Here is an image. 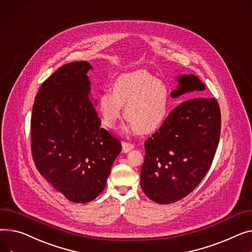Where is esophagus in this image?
Here are the masks:
<instances>
[{"instance_id":"obj_1","label":"esophagus","mask_w":252,"mask_h":252,"mask_svg":"<svg viewBox=\"0 0 252 252\" xmlns=\"http://www.w3.org/2000/svg\"><path fill=\"white\" fill-rule=\"evenodd\" d=\"M132 149H133V145L132 144L123 142V153H127Z\"/></svg>"}]
</instances>
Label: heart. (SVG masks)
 <instances>
[{
  "instance_id": "heart-1",
  "label": "heart",
  "mask_w": 252,
  "mask_h": 252,
  "mask_svg": "<svg viewBox=\"0 0 252 252\" xmlns=\"http://www.w3.org/2000/svg\"><path fill=\"white\" fill-rule=\"evenodd\" d=\"M97 111L108 128H115L123 116L130 128L143 135L157 131L164 124L169 107V91L165 84L145 71L117 77L111 93L104 91L97 97Z\"/></svg>"
}]
</instances>
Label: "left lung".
<instances>
[{"label":"left lung","mask_w":252,"mask_h":252,"mask_svg":"<svg viewBox=\"0 0 252 252\" xmlns=\"http://www.w3.org/2000/svg\"><path fill=\"white\" fill-rule=\"evenodd\" d=\"M170 95L202 96L206 86L194 75L176 77ZM221 132V111L215 98L187 100L167 116L163 126L145 143L141 187L153 202L175 203L203 180L213 162Z\"/></svg>","instance_id":"left-lung-1"}]
</instances>
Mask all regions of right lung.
<instances>
[{
    "label": "right lung",
    "instance_id": "obj_1",
    "mask_svg": "<svg viewBox=\"0 0 252 252\" xmlns=\"http://www.w3.org/2000/svg\"><path fill=\"white\" fill-rule=\"evenodd\" d=\"M85 61L63 65L35 97L31 150L39 173L73 203L91 202L106 186L122 144L104 128L91 100Z\"/></svg>",
    "mask_w": 252,
    "mask_h": 252
}]
</instances>
